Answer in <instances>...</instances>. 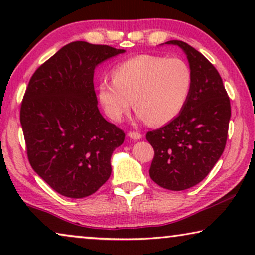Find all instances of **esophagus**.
Returning a JSON list of instances; mask_svg holds the SVG:
<instances>
[{"label": "esophagus", "instance_id": "obj_1", "mask_svg": "<svg viewBox=\"0 0 255 255\" xmlns=\"http://www.w3.org/2000/svg\"><path fill=\"white\" fill-rule=\"evenodd\" d=\"M128 135L131 139H133V140H139V139L142 138V135L140 133H138V132H128Z\"/></svg>", "mask_w": 255, "mask_h": 255}]
</instances>
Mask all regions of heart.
Here are the masks:
<instances>
[{
	"label": "heart",
	"mask_w": 255,
	"mask_h": 255,
	"mask_svg": "<svg viewBox=\"0 0 255 255\" xmlns=\"http://www.w3.org/2000/svg\"><path fill=\"white\" fill-rule=\"evenodd\" d=\"M113 81H101L97 97L111 121L121 122L132 103L138 117L153 127L180 115L193 88V73L179 58L142 54L122 62L113 71Z\"/></svg>",
	"instance_id": "obj_1"
}]
</instances>
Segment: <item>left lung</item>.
I'll use <instances>...</instances> for the list:
<instances>
[{
	"label": "left lung",
	"mask_w": 255,
	"mask_h": 255,
	"mask_svg": "<svg viewBox=\"0 0 255 255\" xmlns=\"http://www.w3.org/2000/svg\"><path fill=\"white\" fill-rule=\"evenodd\" d=\"M186 54L193 73V88L177 117L146 134L154 148L149 176L160 187L180 191L200 183L223 154L231 106L214 65L190 45L169 40Z\"/></svg>",
	"instance_id": "obj_1"
}]
</instances>
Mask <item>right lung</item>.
Returning <instances> with one entry per match:
<instances>
[{
    "label": "right lung",
    "mask_w": 255,
    "mask_h": 255,
    "mask_svg": "<svg viewBox=\"0 0 255 255\" xmlns=\"http://www.w3.org/2000/svg\"><path fill=\"white\" fill-rule=\"evenodd\" d=\"M124 52L73 41L30 79L20 107L27 158L34 172L62 196L87 197L110 177L111 155L125 134L101 115L94 73Z\"/></svg>",
    "instance_id": "1"
}]
</instances>
